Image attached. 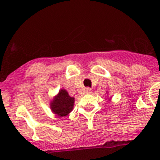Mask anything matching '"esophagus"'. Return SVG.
Returning a JSON list of instances; mask_svg holds the SVG:
<instances>
[{"mask_svg":"<svg viewBox=\"0 0 160 160\" xmlns=\"http://www.w3.org/2000/svg\"><path fill=\"white\" fill-rule=\"evenodd\" d=\"M85 92L87 93V94H91V93L92 92V90L91 88H87L85 89Z\"/></svg>","mask_w":160,"mask_h":160,"instance_id":"esophagus-1","label":"esophagus"}]
</instances>
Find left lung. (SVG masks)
Masks as SVG:
<instances>
[{
  "mask_svg": "<svg viewBox=\"0 0 160 160\" xmlns=\"http://www.w3.org/2000/svg\"><path fill=\"white\" fill-rule=\"evenodd\" d=\"M108 93V92H107V94ZM111 99H112V97H109V98H108V101H110L111 100Z\"/></svg>",
  "mask_w": 160,
  "mask_h": 160,
  "instance_id": "1",
  "label": "left lung"
}]
</instances>
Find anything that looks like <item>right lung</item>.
<instances>
[{"mask_svg":"<svg viewBox=\"0 0 160 160\" xmlns=\"http://www.w3.org/2000/svg\"><path fill=\"white\" fill-rule=\"evenodd\" d=\"M74 103L75 98L71 97L65 89L61 88L58 94L52 99L49 105L52 113L60 117H64L73 110Z\"/></svg>","mask_w":160,"mask_h":160,"instance_id":"right-lung-1","label":"right lung"}]
</instances>
